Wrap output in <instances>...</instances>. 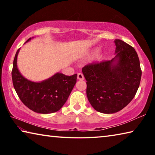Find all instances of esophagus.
I'll list each match as a JSON object with an SVG mask.
<instances>
[{
  "instance_id": "obj_1",
  "label": "esophagus",
  "mask_w": 155,
  "mask_h": 155,
  "mask_svg": "<svg viewBox=\"0 0 155 155\" xmlns=\"http://www.w3.org/2000/svg\"><path fill=\"white\" fill-rule=\"evenodd\" d=\"M77 78L78 80H84V76L82 73H78Z\"/></svg>"
}]
</instances>
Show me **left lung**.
<instances>
[{
    "label": "left lung",
    "mask_w": 155,
    "mask_h": 155,
    "mask_svg": "<svg viewBox=\"0 0 155 155\" xmlns=\"http://www.w3.org/2000/svg\"><path fill=\"white\" fill-rule=\"evenodd\" d=\"M114 41V58L88 64L82 69L89 102L97 111L106 114L120 111L132 101L141 77L135 50L122 40Z\"/></svg>",
    "instance_id": "8db88e82"
}]
</instances>
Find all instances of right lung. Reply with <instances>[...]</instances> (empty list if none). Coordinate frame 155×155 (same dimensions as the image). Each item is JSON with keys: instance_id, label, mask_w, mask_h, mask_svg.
Segmentation results:
<instances>
[{"instance_id": "right-lung-1", "label": "right lung", "mask_w": 155, "mask_h": 155, "mask_svg": "<svg viewBox=\"0 0 155 155\" xmlns=\"http://www.w3.org/2000/svg\"><path fill=\"white\" fill-rule=\"evenodd\" d=\"M31 40L29 38L26 41ZM17 51L12 72L13 85L21 101L34 112L42 114L54 113L61 108L77 83V74L65 76L57 72L48 79L33 82L23 77L17 66Z\"/></svg>"}]
</instances>
